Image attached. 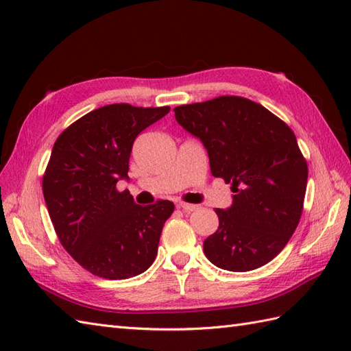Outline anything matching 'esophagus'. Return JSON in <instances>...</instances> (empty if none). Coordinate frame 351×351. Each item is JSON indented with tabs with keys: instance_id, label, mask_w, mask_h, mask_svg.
Here are the masks:
<instances>
[{
	"instance_id": "esophagus-1",
	"label": "esophagus",
	"mask_w": 351,
	"mask_h": 351,
	"mask_svg": "<svg viewBox=\"0 0 351 351\" xmlns=\"http://www.w3.org/2000/svg\"><path fill=\"white\" fill-rule=\"evenodd\" d=\"M178 208H180V210H182L184 213H193V211H196L197 210V205H191V204H178Z\"/></svg>"
}]
</instances>
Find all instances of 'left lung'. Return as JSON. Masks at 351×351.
Wrapping results in <instances>:
<instances>
[{
  "instance_id": "8db88e82",
  "label": "left lung",
  "mask_w": 351,
  "mask_h": 351,
  "mask_svg": "<svg viewBox=\"0 0 351 351\" xmlns=\"http://www.w3.org/2000/svg\"><path fill=\"white\" fill-rule=\"evenodd\" d=\"M182 128L202 141L211 173L232 187L217 208L219 229L204 241L214 265L250 271L279 255L299 225L308 166L294 132L267 108L240 96L173 108Z\"/></svg>"
}]
</instances>
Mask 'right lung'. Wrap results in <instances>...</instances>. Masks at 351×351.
Instances as JSON below:
<instances>
[{
  "instance_id": "1",
  "label": "right lung",
  "mask_w": 351,
  "mask_h": 351,
  "mask_svg": "<svg viewBox=\"0 0 351 351\" xmlns=\"http://www.w3.org/2000/svg\"><path fill=\"white\" fill-rule=\"evenodd\" d=\"M170 111L113 104L66 128L52 147L43 197L63 247L95 276L128 279L146 271L158 252L170 200L141 206L116 184L128 180L132 143Z\"/></svg>"
}]
</instances>
